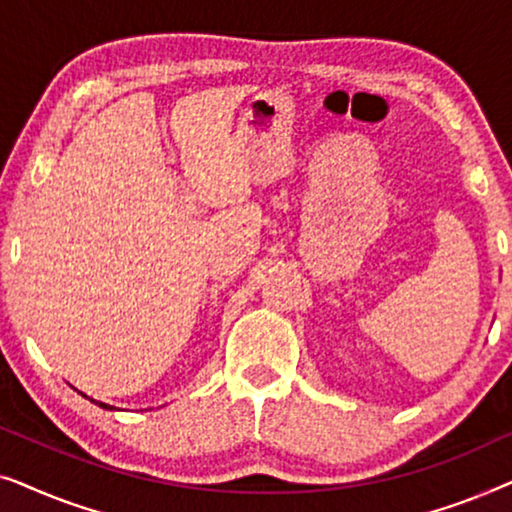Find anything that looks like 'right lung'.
Returning a JSON list of instances; mask_svg holds the SVG:
<instances>
[{
  "instance_id": "add662e5",
  "label": "right lung",
  "mask_w": 512,
  "mask_h": 512,
  "mask_svg": "<svg viewBox=\"0 0 512 512\" xmlns=\"http://www.w3.org/2000/svg\"><path fill=\"white\" fill-rule=\"evenodd\" d=\"M97 403V401H95ZM100 408H107V410H111V405H107V403H100Z\"/></svg>"
}]
</instances>
